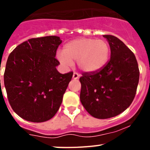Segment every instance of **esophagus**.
I'll list each match as a JSON object with an SVG mask.
<instances>
[{
	"label": "esophagus",
	"mask_w": 150,
	"mask_h": 150,
	"mask_svg": "<svg viewBox=\"0 0 150 150\" xmlns=\"http://www.w3.org/2000/svg\"><path fill=\"white\" fill-rule=\"evenodd\" d=\"M79 77H80V75L78 73V72H74L73 75H72L73 79H78V78H79Z\"/></svg>",
	"instance_id": "1"
}]
</instances>
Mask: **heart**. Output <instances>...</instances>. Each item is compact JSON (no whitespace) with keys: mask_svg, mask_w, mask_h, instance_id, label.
<instances>
[{"mask_svg":"<svg viewBox=\"0 0 150 150\" xmlns=\"http://www.w3.org/2000/svg\"><path fill=\"white\" fill-rule=\"evenodd\" d=\"M110 56L108 43L103 40L83 38L67 43L57 58L64 65L69 66L77 61L80 69L86 72L100 70L107 64Z\"/></svg>","mask_w":150,"mask_h":150,"instance_id":"b5f03b06","label":"heart"}]
</instances>
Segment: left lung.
<instances>
[{
  "label": "left lung",
  "instance_id": "1",
  "mask_svg": "<svg viewBox=\"0 0 150 150\" xmlns=\"http://www.w3.org/2000/svg\"><path fill=\"white\" fill-rule=\"evenodd\" d=\"M108 42L110 59L94 72L80 78V100L88 114L97 119L116 117L133 102L139 81V69L134 53L117 37L103 35Z\"/></svg>",
  "mask_w": 150,
  "mask_h": 150
}]
</instances>
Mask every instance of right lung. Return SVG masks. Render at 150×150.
Masks as SVG:
<instances>
[{"mask_svg": "<svg viewBox=\"0 0 150 150\" xmlns=\"http://www.w3.org/2000/svg\"><path fill=\"white\" fill-rule=\"evenodd\" d=\"M60 37L32 38L17 46L7 59L4 85L13 110L32 122L50 120L59 109L73 72L61 74L56 50Z\"/></svg>", "mask_w": 150, "mask_h": 150, "instance_id": "1", "label": "right lung"}]
</instances>
